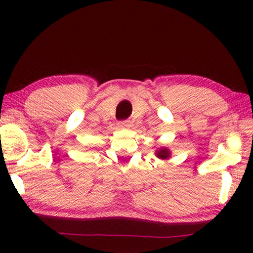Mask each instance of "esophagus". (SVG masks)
Segmentation results:
<instances>
[{"label": "esophagus", "instance_id": "esophagus-1", "mask_svg": "<svg viewBox=\"0 0 253 253\" xmlns=\"http://www.w3.org/2000/svg\"><path fill=\"white\" fill-rule=\"evenodd\" d=\"M119 126L121 127H127L130 126V123H129V121H121V122L119 123Z\"/></svg>", "mask_w": 253, "mask_h": 253}]
</instances>
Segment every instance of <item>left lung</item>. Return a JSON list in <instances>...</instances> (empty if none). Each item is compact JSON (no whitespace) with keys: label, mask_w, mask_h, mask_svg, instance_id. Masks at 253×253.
Wrapping results in <instances>:
<instances>
[{"label":"left lung","mask_w":253,"mask_h":253,"mask_svg":"<svg viewBox=\"0 0 253 253\" xmlns=\"http://www.w3.org/2000/svg\"><path fill=\"white\" fill-rule=\"evenodd\" d=\"M157 155L158 158L160 159H167L169 157V151L167 148H160V150L157 152Z\"/></svg>","instance_id":"left-lung-1"}]
</instances>
